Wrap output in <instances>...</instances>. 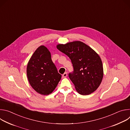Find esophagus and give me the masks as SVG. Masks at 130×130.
I'll use <instances>...</instances> for the list:
<instances>
[{
  "label": "esophagus",
  "instance_id": "1",
  "mask_svg": "<svg viewBox=\"0 0 130 130\" xmlns=\"http://www.w3.org/2000/svg\"><path fill=\"white\" fill-rule=\"evenodd\" d=\"M67 76V72H65L64 74H63V75H62L63 78H66Z\"/></svg>",
  "mask_w": 130,
  "mask_h": 130
}]
</instances>
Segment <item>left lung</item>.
Listing matches in <instances>:
<instances>
[{"mask_svg":"<svg viewBox=\"0 0 130 130\" xmlns=\"http://www.w3.org/2000/svg\"><path fill=\"white\" fill-rule=\"evenodd\" d=\"M57 47L71 60L73 70L68 76L77 91L82 95L95 91L103 76L102 63L99 55L80 41L59 44Z\"/></svg>","mask_w":130,"mask_h":130,"instance_id":"1","label":"left lung"}]
</instances>
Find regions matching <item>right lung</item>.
<instances>
[{"instance_id":"add662e5","label":"right lung","mask_w":130,"mask_h":130,"mask_svg":"<svg viewBox=\"0 0 130 130\" xmlns=\"http://www.w3.org/2000/svg\"><path fill=\"white\" fill-rule=\"evenodd\" d=\"M27 75L32 88L44 95L51 94L61 79L50 51L44 46H40L32 55L27 65Z\"/></svg>"}]
</instances>
